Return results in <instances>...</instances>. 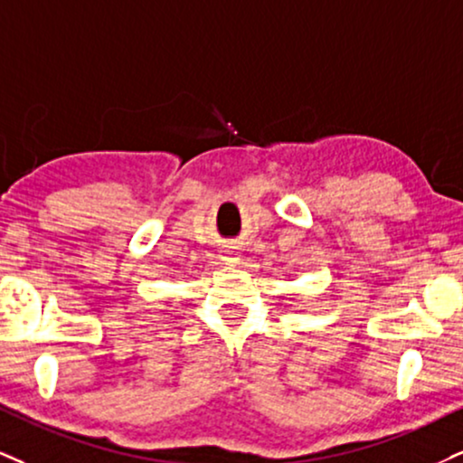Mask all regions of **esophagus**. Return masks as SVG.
I'll list each match as a JSON object with an SVG mask.
<instances>
[{"label":"esophagus","instance_id":"34e87169","mask_svg":"<svg viewBox=\"0 0 463 463\" xmlns=\"http://www.w3.org/2000/svg\"><path fill=\"white\" fill-rule=\"evenodd\" d=\"M224 259H226V260H231V263H232V260H237V256H232L231 252H228V254L224 256Z\"/></svg>","mask_w":463,"mask_h":463}]
</instances>
